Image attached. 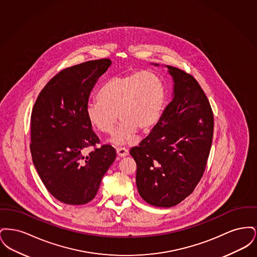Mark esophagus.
I'll list each match as a JSON object with an SVG mask.
<instances>
[{
	"label": "esophagus",
	"mask_w": 257,
	"mask_h": 257,
	"mask_svg": "<svg viewBox=\"0 0 257 257\" xmlns=\"http://www.w3.org/2000/svg\"><path fill=\"white\" fill-rule=\"evenodd\" d=\"M116 153H117V155L119 157H125V156H127L129 154L128 150L126 148H124V147H117L116 148Z\"/></svg>",
	"instance_id": "1"
}]
</instances>
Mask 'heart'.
<instances>
[{"label":"heart","mask_w":257,"mask_h":257,"mask_svg":"<svg viewBox=\"0 0 257 257\" xmlns=\"http://www.w3.org/2000/svg\"><path fill=\"white\" fill-rule=\"evenodd\" d=\"M97 101L86 107L88 122L104 134H110L121 119L110 142L124 145L135 141L138 129L147 132L160 120L166 89L159 76L149 71L114 76L108 80L96 94Z\"/></svg>","instance_id":"1"}]
</instances>
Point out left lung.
Wrapping results in <instances>:
<instances>
[{"label":"left lung","mask_w":257,"mask_h":257,"mask_svg":"<svg viewBox=\"0 0 257 257\" xmlns=\"http://www.w3.org/2000/svg\"><path fill=\"white\" fill-rule=\"evenodd\" d=\"M167 67L173 98L150 134L130 150L139 194L157 207L177 205L194 192L205 171L214 131L213 111L197 81Z\"/></svg>","instance_id":"left-lung-1"}]
</instances>
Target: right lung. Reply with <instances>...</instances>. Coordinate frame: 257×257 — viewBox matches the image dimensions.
<instances>
[{
  "label": "right lung",
  "mask_w": 257,
  "mask_h": 257,
  "mask_svg": "<svg viewBox=\"0 0 257 257\" xmlns=\"http://www.w3.org/2000/svg\"><path fill=\"white\" fill-rule=\"evenodd\" d=\"M111 64L109 59L86 61L54 76L40 91L31 116V153L41 181L59 201L89 202L116 157L99 139L86 115L90 91Z\"/></svg>",
  "instance_id": "add662e5"
}]
</instances>
